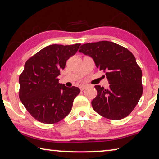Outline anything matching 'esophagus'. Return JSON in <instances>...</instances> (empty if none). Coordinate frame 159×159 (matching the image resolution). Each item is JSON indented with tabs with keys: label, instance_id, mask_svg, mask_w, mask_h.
Segmentation results:
<instances>
[{
	"label": "esophagus",
	"instance_id": "34e87169",
	"mask_svg": "<svg viewBox=\"0 0 159 159\" xmlns=\"http://www.w3.org/2000/svg\"><path fill=\"white\" fill-rule=\"evenodd\" d=\"M86 87H87V86H86L85 85H80L79 86L80 90H83Z\"/></svg>",
	"mask_w": 159,
	"mask_h": 159
}]
</instances>
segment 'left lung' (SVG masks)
Returning a JSON list of instances; mask_svg holds the SVG:
<instances>
[{"mask_svg": "<svg viewBox=\"0 0 159 159\" xmlns=\"http://www.w3.org/2000/svg\"><path fill=\"white\" fill-rule=\"evenodd\" d=\"M79 51L93 59L96 66L105 72L109 83L108 89L95 86L98 95L92 101L93 109L111 120L128 116L143 93L142 70L133 53L107 41L83 44Z\"/></svg>", "mask_w": 159, "mask_h": 159, "instance_id": "left-lung-1", "label": "left lung"}]
</instances>
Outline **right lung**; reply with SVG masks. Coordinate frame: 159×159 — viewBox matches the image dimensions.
Returning a JSON list of instances; mask_svg holds the SVG:
<instances>
[{"label":"right lung","mask_w":159,"mask_h":159,"mask_svg":"<svg viewBox=\"0 0 159 159\" xmlns=\"http://www.w3.org/2000/svg\"><path fill=\"white\" fill-rule=\"evenodd\" d=\"M80 43L53 44L43 48L26 61L19 77V97L28 112L38 121L53 124L71 111L79 88L66 87L58 76L69 57L76 53Z\"/></svg>","instance_id":"1"}]
</instances>
